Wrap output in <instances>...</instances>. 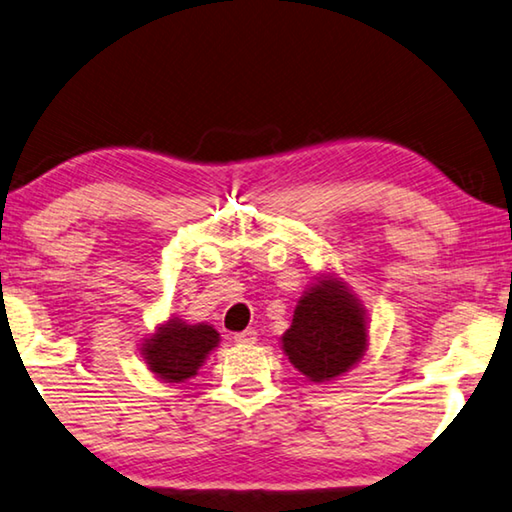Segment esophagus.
I'll return each instance as SVG.
<instances>
[{
    "mask_svg": "<svg viewBox=\"0 0 512 512\" xmlns=\"http://www.w3.org/2000/svg\"><path fill=\"white\" fill-rule=\"evenodd\" d=\"M234 342H237V344H255L257 342V332L253 328L237 332V335H234Z\"/></svg>",
    "mask_w": 512,
    "mask_h": 512,
    "instance_id": "1",
    "label": "esophagus"
}]
</instances>
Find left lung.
I'll use <instances>...</instances> for the list:
<instances>
[{"mask_svg": "<svg viewBox=\"0 0 512 512\" xmlns=\"http://www.w3.org/2000/svg\"><path fill=\"white\" fill-rule=\"evenodd\" d=\"M282 348L314 383L342 376L367 351V326L358 298L344 282L319 280L298 300Z\"/></svg>", "mask_w": 512, "mask_h": 512, "instance_id": "left-lung-1", "label": "left lung"}]
</instances>
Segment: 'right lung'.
Here are the masks:
<instances>
[{
	"mask_svg": "<svg viewBox=\"0 0 512 512\" xmlns=\"http://www.w3.org/2000/svg\"><path fill=\"white\" fill-rule=\"evenodd\" d=\"M218 344V332L212 326H186L170 319L150 339H145L143 355L148 367L166 383H184L196 376L200 364Z\"/></svg>",
	"mask_w": 512,
	"mask_h": 512,
	"instance_id": "add662e5",
	"label": "right lung"
}]
</instances>
